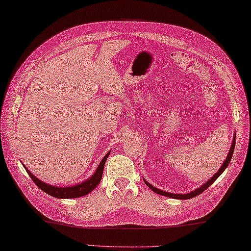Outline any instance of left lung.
I'll return each mask as SVG.
<instances>
[{
  "label": "left lung",
  "instance_id": "left-lung-1",
  "mask_svg": "<svg viewBox=\"0 0 251 251\" xmlns=\"http://www.w3.org/2000/svg\"><path fill=\"white\" fill-rule=\"evenodd\" d=\"M235 141H236V135H234V138H233V142H232V147H231V149H230V152H228V154H227V156H226V161H225V163H223V165L221 166V168L218 170V172L214 175V177H211V179H209L207 181V182H205V184H202L201 188H199V189H196L195 191H192L191 193H186V194H174V193H167V192H164V191H162V190H158V189H156L155 186H153V185H151L150 183H148L147 181L145 180V182H146V184L149 186V188H150L153 192H155L156 194H159V195H163V196H167V197H172V199H178V200H189V199H192V197H194V196H196V195H200L201 193H202V192H204L206 189H208L209 188V186L215 182V181L217 180V178L219 177V176L225 172V169L227 167V165L230 164V162H231V158H232V155H233V152H234V148H235Z\"/></svg>",
  "mask_w": 251,
  "mask_h": 251
}]
</instances>
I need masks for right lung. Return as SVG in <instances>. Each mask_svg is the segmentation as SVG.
Returning <instances> with one entry per match:
<instances>
[{"label": "right lung", "instance_id": "add662e5", "mask_svg": "<svg viewBox=\"0 0 251 251\" xmlns=\"http://www.w3.org/2000/svg\"><path fill=\"white\" fill-rule=\"evenodd\" d=\"M109 155H110V153L106 154V155L102 158V161L100 162L97 170H96V173L88 180L84 181V182L76 184V185L68 186V188H58V186H52V185L42 182L41 180L35 178V176L32 175V173H30L28 169H26L25 167V168L26 170V173H28V175L30 176L32 181H33V182L37 186H39L42 191H44L45 193L50 194L54 197H57V199H75V197H81V196H84V195L90 193V192H92L96 188V186L99 184L101 177H102L105 161Z\"/></svg>", "mask_w": 251, "mask_h": 251}]
</instances>
